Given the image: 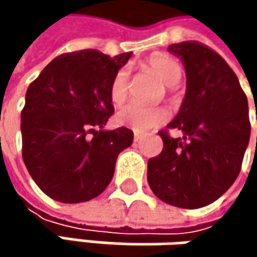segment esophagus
Here are the masks:
<instances>
[{
	"label": "esophagus",
	"instance_id": "obj_1",
	"mask_svg": "<svg viewBox=\"0 0 257 257\" xmlns=\"http://www.w3.org/2000/svg\"><path fill=\"white\" fill-rule=\"evenodd\" d=\"M138 141H140V135H137V134H135V135H134V144H137Z\"/></svg>",
	"mask_w": 257,
	"mask_h": 257
}]
</instances>
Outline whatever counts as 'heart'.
Masks as SVG:
<instances>
[{"mask_svg": "<svg viewBox=\"0 0 257 257\" xmlns=\"http://www.w3.org/2000/svg\"><path fill=\"white\" fill-rule=\"evenodd\" d=\"M141 71L147 76H152L165 87H174L181 80L183 71L179 62L168 55H153L143 65ZM129 80L126 73H117L110 84V102L120 108L126 104L129 98ZM168 119V113L162 108L158 110H144L138 107H128L117 116V123L132 129L137 134H147L152 129L161 126Z\"/></svg>", "mask_w": 257, "mask_h": 257, "instance_id": "heart-1", "label": "heart"}]
</instances>
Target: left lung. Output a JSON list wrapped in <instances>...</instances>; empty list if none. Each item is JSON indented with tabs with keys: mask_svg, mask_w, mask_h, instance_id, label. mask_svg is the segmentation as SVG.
<instances>
[{
	"mask_svg": "<svg viewBox=\"0 0 257 257\" xmlns=\"http://www.w3.org/2000/svg\"><path fill=\"white\" fill-rule=\"evenodd\" d=\"M183 59L186 96L176 119L159 131L162 152L149 159L147 181L164 202L201 208L220 198L241 171L250 140L247 96L226 61L199 41L171 44ZM182 132L171 137L169 131Z\"/></svg>",
	"mask_w": 257,
	"mask_h": 257,
	"instance_id": "left-lung-1",
	"label": "left lung"
}]
</instances>
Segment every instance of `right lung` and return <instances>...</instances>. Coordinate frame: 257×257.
<instances>
[{"mask_svg":"<svg viewBox=\"0 0 257 257\" xmlns=\"http://www.w3.org/2000/svg\"><path fill=\"white\" fill-rule=\"evenodd\" d=\"M131 55L110 58L95 49L64 53L29 84L21 113L22 158L52 199L77 204L101 195L119 153L132 144L131 129H102L114 113L110 84Z\"/></svg>","mask_w":257,"mask_h":257,"instance_id":"add662e5","label":"right lung"}]
</instances>
